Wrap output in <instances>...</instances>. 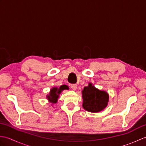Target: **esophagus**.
<instances>
[{
    "instance_id": "34e87169",
    "label": "esophagus",
    "mask_w": 146,
    "mask_h": 146,
    "mask_svg": "<svg viewBox=\"0 0 146 146\" xmlns=\"http://www.w3.org/2000/svg\"><path fill=\"white\" fill-rule=\"evenodd\" d=\"M70 86L73 90H76L77 88V85L76 84H71Z\"/></svg>"
}]
</instances>
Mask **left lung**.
Listing matches in <instances>:
<instances>
[{"label":"left lung","instance_id":"obj_1","mask_svg":"<svg viewBox=\"0 0 146 146\" xmlns=\"http://www.w3.org/2000/svg\"><path fill=\"white\" fill-rule=\"evenodd\" d=\"M83 107L86 111L98 112L106 107L108 102V95L105 92L96 88L92 83L85 86L82 91Z\"/></svg>","mask_w":146,"mask_h":146}]
</instances>
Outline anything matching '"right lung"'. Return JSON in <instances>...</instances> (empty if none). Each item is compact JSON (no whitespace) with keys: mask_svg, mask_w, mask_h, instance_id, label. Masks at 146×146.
<instances>
[{"mask_svg":"<svg viewBox=\"0 0 146 146\" xmlns=\"http://www.w3.org/2000/svg\"><path fill=\"white\" fill-rule=\"evenodd\" d=\"M64 89H68L66 85H62L59 88L56 87L52 88L51 90L50 93H49V95H48L47 97L48 99L51 102V103H56L59 95H60L61 91L63 90Z\"/></svg>","mask_w":146,"mask_h":146,"instance_id":"right-lung-1","label":"right lung"}]
</instances>
